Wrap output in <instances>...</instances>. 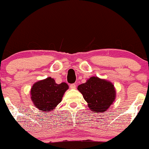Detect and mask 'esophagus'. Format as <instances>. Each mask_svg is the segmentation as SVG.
Instances as JSON below:
<instances>
[{
	"instance_id": "esophagus-1",
	"label": "esophagus",
	"mask_w": 149,
	"mask_h": 149,
	"mask_svg": "<svg viewBox=\"0 0 149 149\" xmlns=\"http://www.w3.org/2000/svg\"><path fill=\"white\" fill-rule=\"evenodd\" d=\"M76 87H77V85H75L74 83H72V84H71V85H70V89H76Z\"/></svg>"
}]
</instances>
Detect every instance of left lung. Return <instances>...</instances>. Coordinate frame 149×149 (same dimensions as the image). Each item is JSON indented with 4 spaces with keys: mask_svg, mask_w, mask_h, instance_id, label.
I'll list each match as a JSON object with an SVG mask.
<instances>
[{
    "mask_svg": "<svg viewBox=\"0 0 149 149\" xmlns=\"http://www.w3.org/2000/svg\"><path fill=\"white\" fill-rule=\"evenodd\" d=\"M77 89L82 93L89 108L93 113L107 111L116 97L113 83L97 77H90L86 83L79 85Z\"/></svg>",
    "mask_w": 149,
    "mask_h": 149,
    "instance_id": "8db88e82",
    "label": "left lung"
}]
</instances>
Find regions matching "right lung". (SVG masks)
Returning a JSON list of instances; mask_svg holds the SVG:
<instances>
[{"mask_svg": "<svg viewBox=\"0 0 149 149\" xmlns=\"http://www.w3.org/2000/svg\"><path fill=\"white\" fill-rule=\"evenodd\" d=\"M68 85L66 83L57 84L54 79L48 77L38 81L32 86L30 95L32 102L42 112L54 110L62 101Z\"/></svg>", "mask_w": 149, "mask_h": 149, "instance_id": "obj_1", "label": "right lung"}]
</instances>
